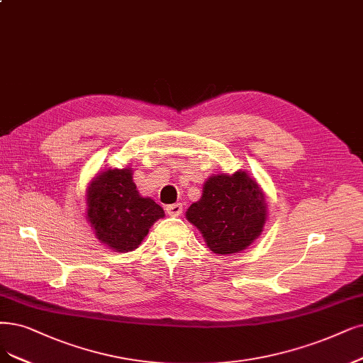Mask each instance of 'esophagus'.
Returning a JSON list of instances; mask_svg holds the SVG:
<instances>
[{"instance_id":"obj_1","label":"esophagus","mask_w":363,"mask_h":363,"mask_svg":"<svg viewBox=\"0 0 363 363\" xmlns=\"http://www.w3.org/2000/svg\"><path fill=\"white\" fill-rule=\"evenodd\" d=\"M166 212L172 217H179L182 213V203H173L166 206Z\"/></svg>"}]
</instances>
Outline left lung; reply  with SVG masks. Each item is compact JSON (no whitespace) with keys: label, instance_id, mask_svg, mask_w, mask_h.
Masks as SVG:
<instances>
[{"label":"left lung","instance_id":"8db88e82","mask_svg":"<svg viewBox=\"0 0 363 363\" xmlns=\"http://www.w3.org/2000/svg\"><path fill=\"white\" fill-rule=\"evenodd\" d=\"M264 197L245 170L217 173L205 181L202 197L186 209L185 218L197 227L211 251L232 256L262 235L267 218Z\"/></svg>","mask_w":363,"mask_h":363}]
</instances>
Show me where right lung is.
I'll list each match as a JSON object with an SVG mask.
<instances>
[{
    "mask_svg": "<svg viewBox=\"0 0 363 363\" xmlns=\"http://www.w3.org/2000/svg\"><path fill=\"white\" fill-rule=\"evenodd\" d=\"M86 220L101 244L116 252L134 251L164 211L140 196L131 167L106 169L88 184Z\"/></svg>",
    "mask_w": 363,
    "mask_h": 363,
    "instance_id": "1",
    "label": "right lung"
}]
</instances>
